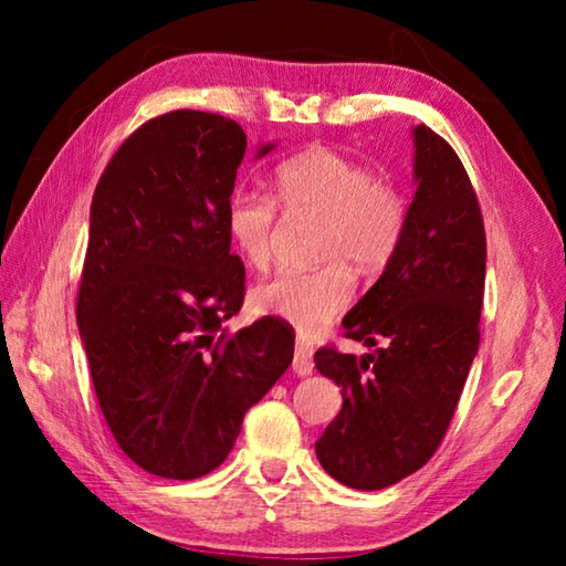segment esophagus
<instances>
[{
	"instance_id": "obj_1",
	"label": "esophagus",
	"mask_w": 566,
	"mask_h": 566,
	"mask_svg": "<svg viewBox=\"0 0 566 566\" xmlns=\"http://www.w3.org/2000/svg\"><path fill=\"white\" fill-rule=\"evenodd\" d=\"M292 369L296 377H310L312 369H314V361H312V347L306 344L304 339H296V349H294V361H292Z\"/></svg>"
}]
</instances>
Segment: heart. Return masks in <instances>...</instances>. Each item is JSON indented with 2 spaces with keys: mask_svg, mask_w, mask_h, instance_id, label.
<instances>
[{
  "mask_svg": "<svg viewBox=\"0 0 566 566\" xmlns=\"http://www.w3.org/2000/svg\"><path fill=\"white\" fill-rule=\"evenodd\" d=\"M276 197L290 214L324 219L312 272H284L256 284L249 306L260 317L317 334L347 310L354 294L352 270L379 274L395 260L407 234L409 209L399 191L375 171L329 147H310L274 171ZM227 232L254 270L272 264L280 207L254 187H239L227 202Z\"/></svg>",
  "mask_w": 566,
  "mask_h": 566,
  "instance_id": "obj_1",
  "label": "heart"
}]
</instances>
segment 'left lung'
<instances>
[{"label": "left lung", "mask_w": 566, "mask_h": 566, "mask_svg": "<svg viewBox=\"0 0 566 566\" xmlns=\"http://www.w3.org/2000/svg\"><path fill=\"white\" fill-rule=\"evenodd\" d=\"M415 139V199L395 260L352 306L342 327L371 354H314L342 387L337 419L317 439L324 472L375 492L437 452L479 347L486 237L462 161L424 124Z\"/></svg>", "instance_id": "8db88e82"}]
</instances>
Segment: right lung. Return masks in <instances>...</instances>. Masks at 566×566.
Returning <instances> with one entry per match:
<instances>
[{"label": "right lung", "mask_w": 566, "mask_h": 566, "mask_svg": "<svg viewBox=\"0 0 566 566\" xmlns=\"http://www.w3.org/2000/svg\"><path fill=\"white\" fill-rule=\"evenodd\" d=\"M244 151L234 119L177 109L142 124L94 189L76 324L114 439L165 479L222 464L294 357L280 319L222 327L244 302L227 232Z\"/></svg>", "instance_id": "add662e5"}]
</instances>
